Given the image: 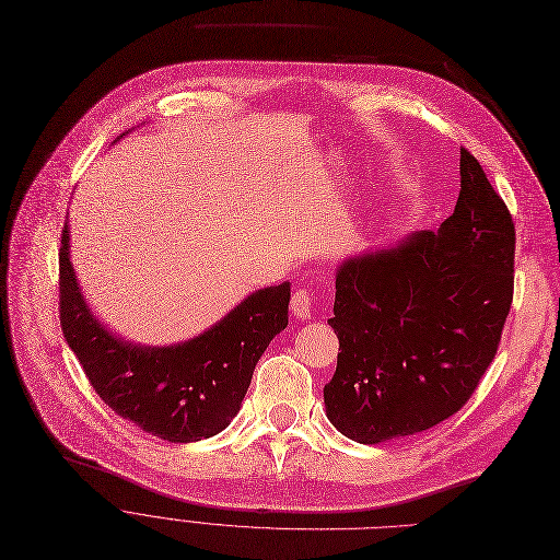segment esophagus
Here are the masks:
<instances>
[{
	"label": "esophagus",
	"mask_w": 560,
	"mask_h": 560,
	"mask_svg": "<svg viewBox=\"0 0 560 560\" xmlns=\"http://www.w3.org/2000/svg\"><path fill=\"white\" fill-rule=\"evenodd\" d=\"M291 314L296 318H310L312 314V294L307 289H296L294 296H291Z\"/></svg>",
	"instance_id": "1"
}]
</instances>
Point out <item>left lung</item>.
<instances>
[{
	"instance_id": "obj_1",
	"label": "left lung",
	"mask_w": 560,
	"mask_h": 560,
	"mask_svg": "<svg viewBox=\"0 0 560 560\" xmlns=\"http://www.w3.org/2000/svg\"><path fill=\"white\" fill-rule=\"evenodd\" d=\"M513 264L511 211L460 148V196L438 232L339 264L328 318L339 355L324 387L335 429L378 444L458 412L499 349Z\"/></svg>"
}]
</instances>
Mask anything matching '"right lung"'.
<instances>
[{
	"label": "right lung",
	"mask_w": 560,
	"mask_h": 560,
	"mask_svg": "<svg viewBox=\"0 0 560 560\" xmlns=\"http://www.w3.org/2000/svg\"><path fill=\"white\" fill-rule=\"evenodd\" d=\"M291 284L257 289L202 335L139 346L106 330L89 310L70 264V230L59 250L61 328L102 401L168 442H198L236 417L257 360L287 328Z\"/></svg>",
	"instance_id": "right-lung-1"
}]
</instances>
